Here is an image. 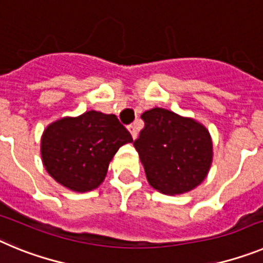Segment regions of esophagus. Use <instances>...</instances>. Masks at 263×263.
<instances>
[{
	"label": "esophagus",
	"mask_w": 263,
	"mask_h": 263,
	"mask_svg": "<svg viewBox=\"0 0 263 263\" xmlns=\"http://www.w3.org/2000/svg\"><path fill=\"white\" fill-rule=\"evenodd\" d=\"M127 129H129V132H130V134H132V137H133V138L136 139L137 138V134H138V130H137L136 124L129 125V126H127Z\"/></svg>",
	"instance_id": "34e87169"
}]
</instances>
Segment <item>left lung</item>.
Instances as JSON below:
<instances>
[{"label":"left lung","instance_id":"obj_1","mask_svg":"<svg viewBox=\"0 0 263 263\" xmlns=\"http://www.w3.org/2000/svg\"><path fill=\"white\" fill-rule=\"evenodd\" d=\"M145 126L133 142L146 178L166 195L191 191L205 179L212 163V141L203 125L167 109L141 116Z\"/></svg>","mask_w":263,"mask_h":263}]
</instances>
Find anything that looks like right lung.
Wrapping results in <instances>:
<instances>
[{"mask_svg":"<svg viewBox=\"0 0 263 263\" xmlns=\"http://www.w3.org/2000/svg\"><path fill=\"white\" fill-rule=\"evenodd\" d=\"M133 141L115 115L89 110L52 122L42 137V159L58 183L76 192L99 187L118 148Z\"/></svg>","mask_w":263,"mask_h":263,"instance_id":"add662e5","label":"right lung"}]
</instances>
